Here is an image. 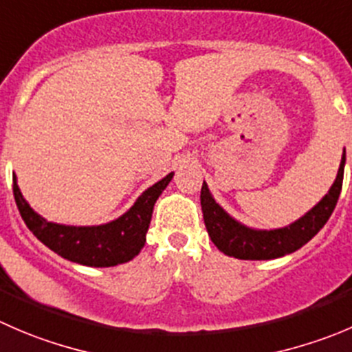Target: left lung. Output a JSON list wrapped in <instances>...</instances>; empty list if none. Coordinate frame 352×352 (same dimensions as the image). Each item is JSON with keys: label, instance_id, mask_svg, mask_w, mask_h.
Listing matches in <instances>:
<instances>
[{"label": "left lung", "instance_id": "8db88e82", "mask_svg": "<svg viewBox=\"0 0 352 352\" xmlns=\"http://www.w3.org/2000/svg\"><path fill=\"white\" fill-rule=\"evenodd\" d=\"M346 149L329 192L301 218L278 228H252L235 220L214 201L208 184L201 187V210L213 244L223 254L239 259H275L301 249L323 228L340 196Z\"/></svg>", "mask_w": 352, "mask_h": 352}]
</instances>
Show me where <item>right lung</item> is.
Returning <instances> with one entry per match:
<instances>
[{
  "label": "right lung",
  "mask_w": 352,
  "mask_h": 352,
  "mask_svg": "<svg viewBox=\"0 0 352 352\" xmlns=\"http://www.w3.org/2000/svg\"><path fill=\"white\" fill-rule=\"evenodd\" d=\"M173 179V172L144 190L135 203L115 220L101 225H65L47 221L30 208L13 175V196L29 230L44 245L68 261L84 267H117L134 259L144 248L153 208Z\"/></svg>",
  "instance_id": "1"
}]
</instances>
